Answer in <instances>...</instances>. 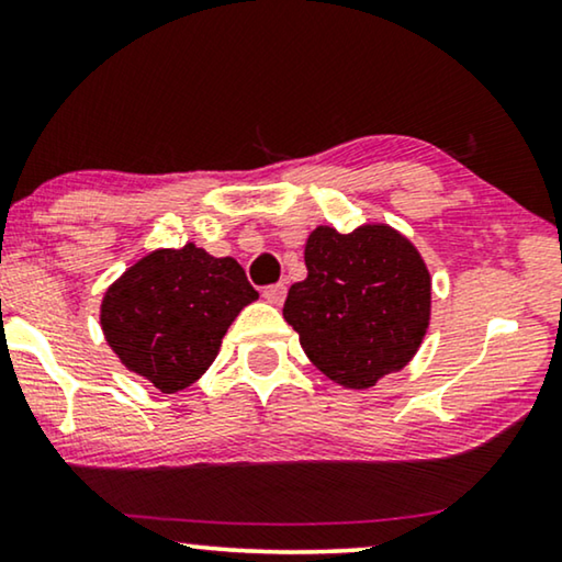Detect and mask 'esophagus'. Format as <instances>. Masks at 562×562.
Wrapping results in <instances>:
<instances>
[{"label":"esophagus","instance_id":"1","mask_svg":"<svg viewBox=\"0 0 562 562\" xmlns=\"http://www.w3.org/2000/svg\"><path fill=\"white\" fill-rule=\"evenodd\" d=\"M263 296H266L268 304L281 306L283 299H286V286H283V283H276V286H268V289L263 291Z\"/></svg>","mask_w":562,"mask_h":562}]
</instances>
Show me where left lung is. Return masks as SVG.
Masks as SVG:
<instances>
[{
	"mask_svg": "<svg viewBox=\"0 0 562 562\" xmlns=\"http://www.w3.org/2000/svg\"><path fill=\"white\" fill-rule=\"evenodd\" d=\"M306 279L289 289L283 317L306 358L345 389H371L417 356L432 317V276L409 237L386 222L340 233L314 227Z\"/></svg>",
	"mask_w": 562,
	"mask_h": 562,
	"instance_id": "8db88e82",
	"label": "left lung"
}]
</instances>
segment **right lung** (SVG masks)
I'll return each instance as SVG.
<instances>
[{
    "label": "right lung",
    "mask_w": 562,
    "mask_h": 562,
    "mask_svg": "<svg viewBox=\"0 0 562 562\" xmlns=\"http://www.w3.org/2000/svg\"><path fill=\"white\" fill-rule=\"evenodd\" d=\"M256 299L235 258H214L187 243L181 250H150L112 281L99 325L130 373L176 394L202 379L227 327Z\"/></svg>",
    "instance_id": "right-lung-1"
}]
</instances>
